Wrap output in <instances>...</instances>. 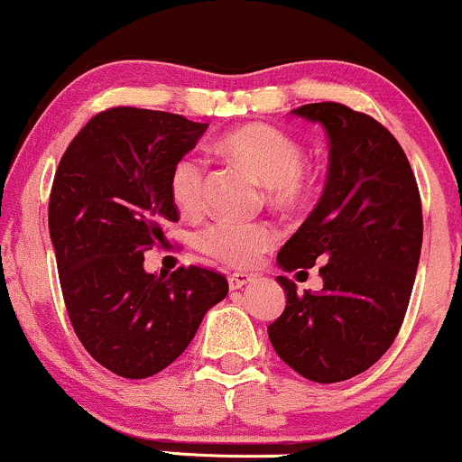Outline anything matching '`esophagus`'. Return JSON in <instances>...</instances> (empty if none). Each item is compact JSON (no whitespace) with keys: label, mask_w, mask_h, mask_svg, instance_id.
I'll return each instance as SVG.
<instances>
[{"label":"esophagus","mask_w":462,"mask_h":462,"mask_svg":"<svg viewBox=\"0 0 462 462\" xmlns=\"http://www.w3.org/2000/svg\"><path fill=\"white\" fill-rule=\"evenodd\" d=\"M252 280H254L252 275L243 273V272H235V273L227 275V284H230V291L243 289V286H245L247 282H252Z\"/></svg>","instance_id":"34e87169"}]
</instances>
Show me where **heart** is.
<instances>
[{"label": "heart", "mask_w": 462, "mask_h": 462, "mask_svg": "<svg viewBox=\"0 0 462 462\" xmlns=\"http://www.w3.org/2000/svg\"><path fill=\"white\" fill-rule=\"evenodd\" d=\"M219 150L247 167L267 184V195L280 208H298L309 199L312 180L304 167V150L273 125L252 124L221 136ZM208 187V164L198 152H184L169 169V195L184 213H199ZM278 241L269 221L219 219L198 235L206 256L227 267H252Z\"/></svg>", "instance_id": "obj_1"}]
</instances>
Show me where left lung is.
<instances>
[{"label": "left lung", "instance_id": "1", "mask_svg": "<svg viewBox=\"0 0 462 462\" xmlns=\"http://www.w3.org/2000/svg\"><path fill=\"white\" fill-rule=\"evenodd\" d=\"M293 115L319 121L330 139V169L309 219L278 252L284 272L319 263L323 289L286 293L267 328L280 358L312 383H343L393 346L421 254L423 215L415 173L395 136L374 116L321 102Z\"/></svg>", "mask_w": 462, "mask_h": 462}]
</instances>
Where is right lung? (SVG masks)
<instances>
[{
	"label": "right lung",
	"instance_id": "right-lung-1",
	"mask_svg": "<svg viewBox=\"0 0 462 462\" xmlns=\"http://www.w3.org/2000/svg\"><path fill=\"white\" fill-rule=\"evenodd\" d=\"M206 124L162 110L115 106L69 143L50 195V235L73 330L121 378H150L193 341L227 295L226 275L180 267L147 273L145 252L180 219L169 169L193 150Z\"/></svg>",
	"mask_w": 462,
	"mask_h": 462
}]
</instances>
